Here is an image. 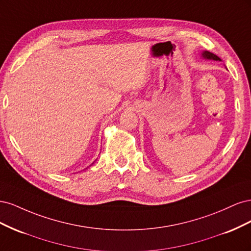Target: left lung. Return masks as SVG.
<instances>
[{"label":"left lung","instance_id":"8db88e82","mask_svg":"<svg viewBox=\"0 0 251 251\" xmlns=\"http://www.w3.org/2000/svg\"><path fill=\"white\" fill-rule=\"evenodd\" d=\"M201 57L203 59H209V60H219V62H221V58L219 56H217L214 53H211L209 51H203L201 53Z\"/></svg>","mask_w":251,"mask_h":251}]
</instances>
